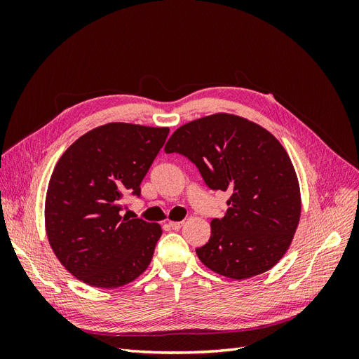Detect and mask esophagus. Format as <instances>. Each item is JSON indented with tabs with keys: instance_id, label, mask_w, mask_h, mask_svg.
Returning <instances> with one entry per match:
<instances>
[{
	"instance_id": "1",
	"label": "esophagus",
	"mask_w": 359,
	"mask_h": 359,
	"mask_svg": "<svg viewBox=\"0 0 359 359\" xmlns=\"http://www.w3.org/2000/svg\"><path fill=\"white\" fill-rule=\"evenodd\" d=\"M182 224H184V222H169V227H170V229H173V231L181 229Z\"/></svg>"
}]
</instances>
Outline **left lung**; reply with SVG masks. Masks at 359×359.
Wrapping results in <instances>:
<instances>
[{
  "label": "left lung",
  "instance_id": "8db88e82",
  "mask_svg": "<svg viewBox=\"0 0 359 359\" xmlns=\"http://www.w3.org/2000/svg\"><path fill=\"white\" fill-rule=\"evenodd\" d=\"M196 165L206 186L231 191L223 219L211 222L201 262L233 280L262 274L285 256L301 215L292 161L268 130L243 116L214 114L177 128L165 147Z\"/></svg>",
  "mask_w": 359,
  "mask_h": 359
}]
</instances>
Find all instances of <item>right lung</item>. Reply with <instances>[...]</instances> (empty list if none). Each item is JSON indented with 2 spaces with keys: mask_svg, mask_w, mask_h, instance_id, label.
I'll return each mask as SVG.
<instances>
[{
  "mask_svg": "<svg viewBox=\"0 0 359 359\" xmlns=\"http://www.w3.org/2000/svg\"><path fill=\"white\" fill-rule=\"evenodd\" d=\"M168 135V127L109 123L60 157L46 193V233L62 266L83 283L115 289L148 268L161 227L123 215V196H140Z\"/></svg>",
  "mask_w": 359,
  "mask_h": 359,
  "instance_id": "1",
  "label": "right lung"
}]
</instances>
